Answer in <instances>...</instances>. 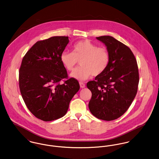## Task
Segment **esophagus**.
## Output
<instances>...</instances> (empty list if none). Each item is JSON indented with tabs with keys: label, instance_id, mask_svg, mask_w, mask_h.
Returning <instances> with one entry per match:
<instances>
[{
	"label": "esophagus",
	"instance_id": "34e87169",
	"mask_svg": "<svg viewBox=\"0 0 159 159\" xmlns=\"http://www.w3.org/2000/svg\"><path fill=\"white\" fill-rule=\"evenodd\" d=\"M79 84H80V86L82 88L85 87V85L83 82H79Z\"/></svg>",
	"mask_w": 159,
	"mask_h": 159
}]
</instances>
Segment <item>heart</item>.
Instances as JSON below:
<instances>
[{
	"label": "heart",
	"instance_id": "heart-1",
	"mask_svg": "<svg viewBox=\"0 0 159 159\" xmlns=\"http://www.w3.org/2000/svg\"><path fill=\"white\" fill-rule=\"evenodd\" d=\"M72 52L63 51L61 61L64 67L72 71L80 61V68L71 74V76L80 80H85L92 75L98 76L103 73L110 62V54L104 47H98L88 40L75 43Z\"/></svg>",
	"mask_w": 159,
	"mask_h": 159
}]
</instances>
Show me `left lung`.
<instances>
[{"label": "left lung", "instance_id": "obj_1", "mask_svg": "<svg viewBox=\"0 0 159 159\" xmlns=\"http://www.w3.org/2000/svg\"><path fill=\"white\" fill-rule=\"evenodd\" d=\"M96 39L107 47L110 62L103 73L87 83L92 93L88 107L96 117L111 121L122 116L136 96L138 66L131 50L122 42L110 36Z\"/></svg>", "mask_w": 159, "mask_h": 159}]
</instances>
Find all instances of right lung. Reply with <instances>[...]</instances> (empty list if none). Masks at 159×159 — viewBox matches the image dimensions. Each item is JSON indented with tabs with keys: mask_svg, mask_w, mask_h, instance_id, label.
<instances>
[{
	"mask_svg": "<svg viewBox=\"0 0 159 159\" xmlns=\"http://www.w3.org/2000/svg\"><path fill=\"white\" fill-rule=\"evenodd\" d=\"M68 37L40 40L25 55L19 70V84L28 109L37 118L49 122L64 116L70 102L80 89L78 81L68 79L61 55ZM67 78L63 84L60 82Z\"/></svg>",
	"mask_w": 159,
	"mask_h": 159,
	"instance_id": "1",
	"label": "right lung"
}]
</instances>
